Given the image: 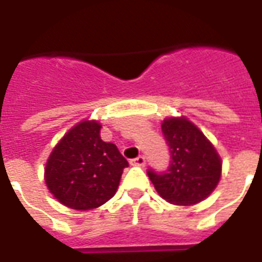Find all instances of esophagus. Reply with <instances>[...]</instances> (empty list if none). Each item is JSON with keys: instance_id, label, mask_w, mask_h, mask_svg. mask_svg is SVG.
<instances>
[{"instance_id": "34e87169", "label": "esophagus", "mask_w": 262, "mask_h": 262, "mask_svg": "<svg viewBox=\"0 0 262 262\" xmlns=\"http://www.w3.org/2000/svg\"><path fill=\"white\" fill-rule=\"evenodd\" d=\"M132 165H136V166H144L146 165V158L143 156H139L137 158H135V160L130 161Z\"/></svg>"}]
</instances>
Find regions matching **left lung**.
Segmentation results:
<instances>
[{
  "label": "left lung",
  "mask_w": 262,
  "mask_h": 262,
  "mask_svg": "<svg viewBox=\"0 0 262 262\" xmlns=\"http://www.w3.org/2000/svg\"><path fill=\"white\" fill-rule=\"evenodd\" d=\"M161 129L169 147L170 165L162 173L147 172L157 193L175 205H194L205 200L222 173L218 151L185 116L165 118Z\"/></svg>",
  "instance_id": "obj_1"
}]
</instances>
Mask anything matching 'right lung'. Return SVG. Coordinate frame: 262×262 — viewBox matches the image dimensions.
I'll return each instance as SVG.
<instances>
[{
  "label": "right lung",
  "mask_w": 262,
  "mask_h": 262,
  "mask_svg": "<svg viewBox=\"0 0 262 262\" xmlns=\"http://www.w3.org/2000/svg\"><path fill=\"white\" fill-rule=\"evenodd\" d=\"M97 121H82L65 133L48 157L44 179L61 204L87 211L111 200L129 166L115 144L100 136Z\"/></svg>",
  "instance_id": "obj_1"
}]
</instances>
